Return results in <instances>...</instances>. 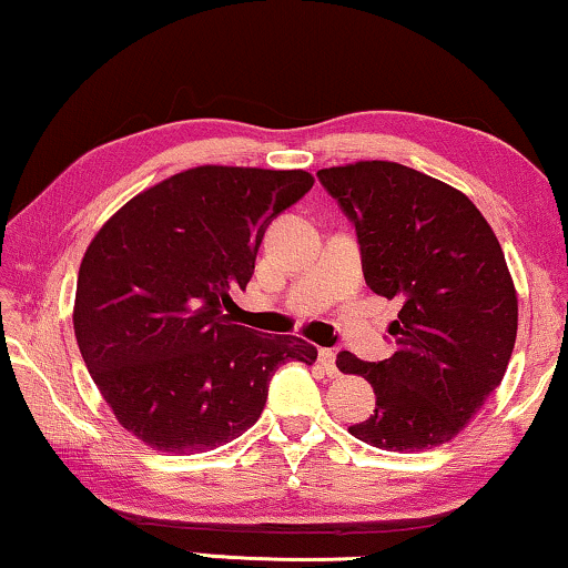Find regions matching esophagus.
<instances>
[{"label":"esophagus","instance_id":"1","mask_svg":"<svg viewBox=\"0 0 568 568\" xmlns=\"http://www.w3.org/2000/svg\"><path fill=\"white\" fill-rule=\"evenodd\" d=\"M317 359H321L325 375H328V377H336L338 375L336 352H333V348H321V352H317Z\"/></svg>","mask_w":568,"mask_h":568}]
</instances>
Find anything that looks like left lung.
<instances>
[{
    "label": "left lung",
    "instance_id": "1",
    "mask_svg": "<svg viewBox=\"0 0 568 568\" xmlns=\"http://www.w3.org/2000/svg\"><path fill=\"white\" fill-rule=\"evenodd\" d=\"M317 178L354 224L364 282L403 302L390 359L336 356L377 395L375 414L348 432L390 453L445 445L499 387L515 348L517 292L499 240L465 193L398 162Z\"/></svg>",
    "mask_w": 568,
    "mask_h": 568
}]
</instances>
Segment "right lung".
Segmentation results:
<instances>
[{
	"instance_id": "add662e5",
	"label": "right lung",
	"mask_w": 568,
	"mask_h": 568,
	"mask_svg": "<svg viewBox=\"0 0 568 568\" xmlns=\"http://www.w3.org/2000/svg\"><path fill=\"white\" fill-rule=\"evenodd\" d=\"M305 170L201 165L123 204L84 251L74 336L123 429L196 455L258 422L268 383L317 348L224 313L245 290L263 232L313 189Z\"/></svg>"
}]
</instances>
